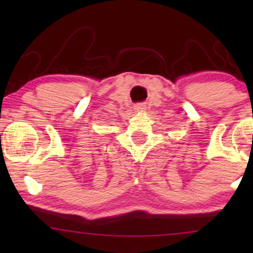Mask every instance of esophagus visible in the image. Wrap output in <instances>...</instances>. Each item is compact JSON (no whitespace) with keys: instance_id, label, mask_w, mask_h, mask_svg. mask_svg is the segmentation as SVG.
I'll use <instances>...</instances> for the list:
<instances>
[{"instance_id":"1","label":"esophagus","mask_w":253,"mask_h":253,"mask_svg":"<svg viewBox=\"0 0 253 253\" xmlns=\"http://www.w3.org/2000/svg\"><path fill=\"white\" fill-rule=\"evenodd\" d=\"M145 108H146V107H145L144 103H138L134 106V109L136 110V112H144Z\"/></svg>"}]
</instances>
